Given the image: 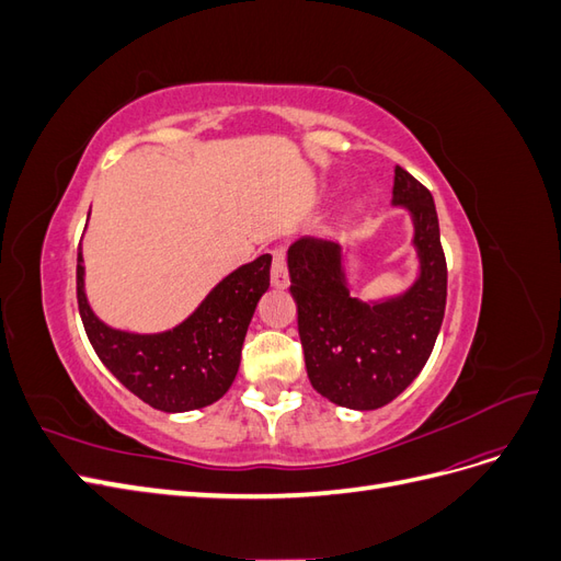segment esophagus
<instances>
[{
  "mask_svg": "<svg viewBox=\"0 0 561 561\" xmlns=\"http://www.w3.org/2000/svg\"><path fill=\"white\" fill-rule=\"evenodd\" d=\"M271 285H274V287L290 285V274H287V260H285L283 248H276L274 260H271Z\"/></svg>",
  "mask_w": 561,
  "mask_h": 561,
  "instance_id": "obj_1",
  "label": "esophagus"
}]
</instances>
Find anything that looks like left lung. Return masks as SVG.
Masks as SVG:
<instances>
[{"mask_svg": "<svg viewBox=\"0 0 561 561\" xmlns=\"http://www.w3.org/2000/svg\"><path fill=\"white\" fill-rule=\"evenodd\" d=\"M393 206L414 219L419 280L400 297H351L342 245L304 236L287 250L290 293L311 386L348 410H379L410 386L431 358L447 304V260L431 192L396 165Z\"/></svg>", "mask_w": 561, "mask_h": 561, "instance_id": "1", "label": "left lung"}]
</instances>
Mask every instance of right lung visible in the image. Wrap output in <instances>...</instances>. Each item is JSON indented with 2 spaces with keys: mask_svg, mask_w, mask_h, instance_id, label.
<instances>
[{
  "mask_svg": "<svg viewBox=\"0 0 561 561\" xmlns=\"http://www.w3.org/2000/svg\"><path fill=\"white\" fill-rule=\"evenodd\" d=\"M77 254V301L98 358L133 396L161 412H192L222 398L241 365V348L260 297L268 290L271 257L262 254L229 274L201 307L161 334L107 328L83 293Z\"/></svg>",
  "mask_w": 561,
  "mask_h": 561,
  "instance_id": "obj_1",
  "label": "right lung"
}]
</instances>
